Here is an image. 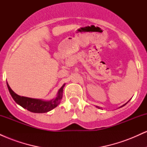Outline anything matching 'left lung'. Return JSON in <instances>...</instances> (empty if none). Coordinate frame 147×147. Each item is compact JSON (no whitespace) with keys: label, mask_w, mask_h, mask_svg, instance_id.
Segmentation results:
<instances>
[{"label":"left lung","mask_w":147,"mask_h":147,"mask_svg":"<svg viewBox=\"0 0 147 147\" xmlns=\"http://www.w3.org/2000/svg\"><path fill=\"white\" fill-rule=\"evenodd\" d=\"M128 102H126L125 104H124V105H122V106H120V107H119V108H121V107H122V106H125V105H126V104H127V103H128ZM96 107H97V108H98V109H102V108H100V107H99V106H96Z\"/></svg>","instance_id":"left-lung-1"}]
</instances>
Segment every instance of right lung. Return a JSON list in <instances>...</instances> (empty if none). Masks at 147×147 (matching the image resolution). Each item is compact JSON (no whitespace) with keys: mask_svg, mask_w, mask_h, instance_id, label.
Wrapping results in <instances>:
<instances>
[{"mask_svg":"<svg viewBox=\"0 0 147 147\" xmlns=\"http://www.w3.org/2000/svg\"><path fill=\"white\" fill-rule=\"evenodd\" d=\"M65 84H64L57 92L55 98L51 99L50 101L42 100L40 99H34L30 97H23L17 95L11 89L9 84L7 82L8 90L14 100L16 104L22 106L24 109H27L30 112L35 113H43L52 111L55 108H56L60 104L62 97H63V90Z\"/></svg>","mask_w":147,"mask_h":147,"instance_id":"1","label":"right lung"}]
</instances>
